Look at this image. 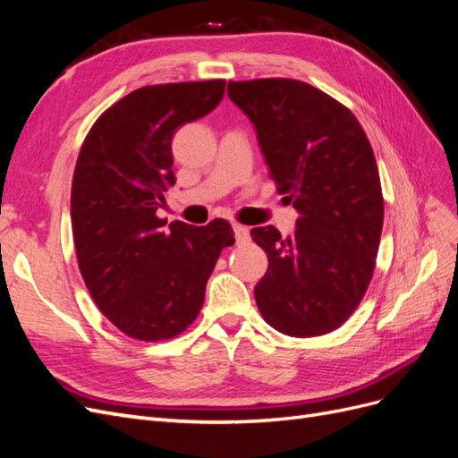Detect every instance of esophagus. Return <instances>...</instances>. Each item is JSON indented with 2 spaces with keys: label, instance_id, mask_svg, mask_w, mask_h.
Segmentation results:
<instances>
[{
  "label": "esophagus",
  "instance_id": "esophagus-1",
  "mask_svg": "<svg viewBox=\"0 0 458 458\" xmlns=\"http://www.w3.org/2000/svg\"><path fill=\"white\" fill-rule=\"evenodd\" d=\"M233 231H234V239H237L239 242H244V241H248V237H250V229H248L246 225L233 224Z\"/></svg>",
  "mask_w": 458,
  "mask_h": 458
}]
</instances>
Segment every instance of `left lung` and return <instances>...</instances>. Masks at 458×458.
<instances>
[{"label": "left lung", "mask_w": 458, "mask_h": 458, "mask_svg": "<svg viewBox=\"0 0 458 458\" xmlns=\"http://www.w3.org/2000/svg\"><path fill=\"white\" fill-rule=\"evenodd\" d=\"M227 93L300 214L286 237L250 231L269 261L254 288L259 313L288 336L327 335L359 306L378 254L384 200L370 143L352 110L306 81H229Z\"/></svg>", "instance_id": "obj_1"}]
</instances>
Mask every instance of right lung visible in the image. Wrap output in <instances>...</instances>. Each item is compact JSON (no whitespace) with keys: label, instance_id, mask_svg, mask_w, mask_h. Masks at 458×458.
<instances>
[{"label":"right lung","instance_id":"1","mask_svg":"<svg viewBox=\"0 0 458 458\" xmlns=\"http://www.w3.org/2000/svg\"><path fill=\"white\" fill-rule=\"evenodd\" d=\"M225 81L135 89L93 123L76 162L71 217L80 273L97 308L135 340L172 338L195 321L208 276L234 234L157 217L175 185L172 140L224 99Z\"/></svg>","mask_w":458,"mask_h":458}]
</instances>
